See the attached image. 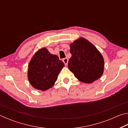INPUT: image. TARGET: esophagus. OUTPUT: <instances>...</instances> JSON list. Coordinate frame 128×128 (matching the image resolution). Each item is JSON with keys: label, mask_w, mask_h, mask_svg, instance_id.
<instances>
[{"label": "esophagus", "mask_w": 128, "mask_h": 128, "mask_svg": "<svg viewBox=\"0 0 128 128\" xmlns=\"http://www.w3.org/2000/svg\"><path fill=\"white\" fill-rule=\"evenodd\" d=\"M62 61H63L65 65H67V64H68V58H64V59H63V60H62Z\"/></svg>", "instance_id": "1"}]
</instances>
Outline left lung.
I'll return each instance as SVG.
<instances>
[{
  "label": "left lung",
  "instance_id": "8db88e82",
  "mask_svg": "<svg viewBox=\"0 0 128 128\" xmlns=\"http://www.w3.org/2000/svg\"><path fill=\"white\" fill-rule=\"evenodd\" d=\"M70 48L72 57L68 66L79 81L91 84L102 76L104 66L103 57L92 43L80 38L70 43Z\"/></svg>",
  "mask_w": 128,
  "mask_h": 128
}]
</instances>
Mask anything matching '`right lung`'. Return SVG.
<instances>
[{"label": "right lung", "mask_w": 128, "mask_h": 128, "mask_svg": "<svg viewBox=\"0 0 128 128\" xmlns=\"http://www.w3.org/2000/svg\"><path fill=\"white\" fill-rule=\"evenodd\" d=\"M64 64L57 55L43 47L36 52L28 66V78L36 89L45 91L52 87Z\"/></svg>", "instance_id": "obj_1"}]
</instances>
